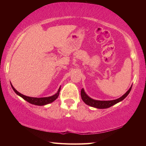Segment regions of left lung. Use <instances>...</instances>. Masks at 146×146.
Returning <instances> with one entry per match:
<instances>
[{
    "label": "left lung",
    "mask_w": 146,
    "mask_h": 146,
    "mask_svg": "<svg viewBox=\"0 0 146 146\" xmlns=\"http://www.w3.org/2000/svg\"><path fill=\"white\" fill-rule=\"evenodd\" d=\"M132 86H131V88L129 89L126 93H125L124 95H122V97H120L119 98H117L116 100H94L93 98H90L89 96L87 95V94L85 93L84 89H82L81 90V97H82V99L85 102L86 104L91 106V107L93 108H98V109H106V108H108L112 106L113 105L116 104L118 102H120V101L123 100L124 98L127 97L128 95V94L131 91V90Z\"/></svg>",
    "instance_id": "1"
}]
</instances>
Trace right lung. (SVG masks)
I'll list each match as a JSON object with an SVG mask.
<instances>
[{
	"label": "right lung",
	"instance_id": "obj_1",
	"mask_svg": "<svg viewBox=\"0 0 146 146\" xmlns=\"http://www.w3.org/2000/svg\"><path fill=\"white\" fill-rule=\"evenodd\" d=\"M11 88H13V91L16 93L20 97H21L23 98H24V100H26L27 102H28L29 103L32 104L34 105H36V106H44L46 104H48L49 103L53 102L54 100H55L56 98H58V95H59V93H60V87L59 88L58 90L57 91V93L53 96H51V97H42V98H35V97H28V96L24 95L23 94L20 93L19 91H17L14 88V87L11 84Z\"/></svg>",
	"mask_w": 146,
	"mask_h": 146
}]
</instances>
